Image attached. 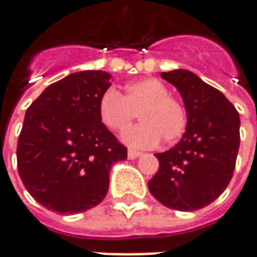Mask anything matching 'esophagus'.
Listing matches in <instances>:
<instances>
[{
    "label": "esophagus",
    "instance_id": "1",
    "mask_svg": "<svg viewBox=\"0 0 257 257\" xmlns=\"http://www.w3.org/2000/svg\"><path fill=\"white\" fill-rule=\"evenodd\" d=\"M142 156V153L140 151H136L134 149H129L128 150V158L129 160H135V158H138V157Z\"/></svg>",
    "mask_w": 257,
    "mask_h": 257
}]
</instances>
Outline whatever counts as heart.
<instances>
[{
    "instance_id": "obj_1",
    "label": "heart",
    "mask_w": 257,
    "mask_h": 257,
    "mask_svg": "<svg viewBox=\"0 0 257 257\" xmlns=\"http://www.w3.org/2000/svg\"><path fill=\"white\" fill-rule=\"evenodd\" d=\"M143 121L122 135L125 143L134 147H154L161 139L175 143L187 128V110L178 97L169 95L160 79L145 78L129 84L125 95L114 88L103 92L99 115L107 128L123 131L138 117Z\"/></svg>"
}]
</instances>
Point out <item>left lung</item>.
Here are the masks:
<instances>
[{
    "instance_id": "obj_1",
    "label": "left lung",
    "mask_w": 257,
    "mask_h": 257,
    "mask_svg": "<svg viewBox=\"0 0 257 257\" xmlns=\"http://www.w3.org/2000/svg\"><path fill=\"white\" fill-rule=\"evenodd\" d=\"M161 77L183 97L187 128L178 145L156 154L160 168L149 190L171 209H201L231 180L239 149V114L220 90L191 71L173 70Z\"/></svg>"
}]
</instances>
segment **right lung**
Returning a JSON list of instances; mask_svg holds the SVG:
<instances>
[{
	"mask_svg": "<svg viewBox=\"0 0 257 257\" xmlns=\"http://www.w3.org/2000/svg\"><path fill=\"white\" fill-rule=\"evenodd\" d=\"M110 78L101 70L70 74L49 85L26 111L18 171L31 197L47 209L78 213L99 205L111 167L128 157L99 115Z\"/></svg>",
	"mask_w": 257,
	"mask_h": 257,
	"instance_id": "1",
	"label": "right lung"
}]
</instances>
